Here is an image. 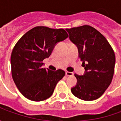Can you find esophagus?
I'll return each mask as SVG.
<instances>
[{"instance_id": "esophagus-1", "label": "esophagus", "mask_w": 121, "mask_h": 121, "mask_svg": "<svg viewBox=\"0 0 121 121\" xmlns=\"http://www.w3.org/2000/svg\"><path fill=\"white\" fill-rule=\"evenodd\" d=\"M65 74L67 76H72L74 75L73 73H72V72H69V71H67L65 73Z\"/></svg>"}]
</instances>
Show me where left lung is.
Segmentation results:
<instances>
[{"mask_svg":"<svg viewBox=\"0 0 121 121\" xmlns=\"http://www.w3.org/2000/svg\"><path fill=\"white\" fill-rule=\"evenodd\" d=\"M66 30L69 39L78 48L85 69L84 75L74 74L77 83L71 92L83 100H96L112 82L115 64L114 51L104 35L89 25Z\"/></svg>","mask_w":121,"mask_h":121,"instance_id":"obj_1","label":"left lung"}]
</instances>
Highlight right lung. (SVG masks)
<instances>
[{
  "instance_id": "1",
  "label": "right lung",
  "mask_w": 121,
  "mask_h": 121,
  "mask_svg": "<svg viewBox=\"0 0 121 121\" xmlns=\"http://www.w3.org/2000/svg\"><path fill=\"white\" fill-rule=\"evenodd\" d=\"M63 29L36 26L23 35L12 50V78L16 86L26 99L42 101L52 95L65 71L42 68V61L48 58L55 45L68 37Z\"/></svg>"
}]
</instances>
